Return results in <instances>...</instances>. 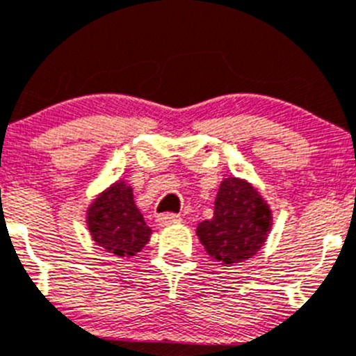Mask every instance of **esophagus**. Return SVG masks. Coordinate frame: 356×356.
Masks as SVG:
<instances>
[{"mask_svg": "<svg viewBox=\"0 0 356 356\" xmlns=\"http://www.w3.org/2000/svg\"><path fill=\"white\" fill-rule=\"evenodd\" d=\"M156 222H158L159 227H166L172 225V223L181 222V216L179 214H161V216L156 218Z\"/></svg>", "mask_w": 356, "mask_h": 356, "instance_id": "obj_1", "label": "esophagus"}]
</instances>
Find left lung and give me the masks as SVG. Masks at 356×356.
<instances>
[{"instance_id":"obj_1","label":"left lung","mask_w":356,"mask_h":356,"mask_svg":"<svg viewBox=\"0 0 356 356\" xmlns=\"http://www.w3.org/2000/svg\"><path fill=\"white\" fill-rule=\"evenodd\" d=\"M273 227V211L246 179L225 177L220 184L214 214L198 223L197 236L209 257L220 264H238L254 257Z\"/></svg>"}]
</instances>
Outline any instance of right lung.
Segmentation results:
<instances>
[{"label":"right lung","mask_w":356,"mask_h":356,"mask_svg":"<svg viewBox=\"0 0 356 356\" xmlns=\"http://www.w3.org/2000/svg\"><path fill=\"white\" fill-rule=\"evenodd\" d=\"M85 223L92 241L120 259L142 252L152 236L126 179L111 182L95 195L85 211Z\"/></svg>","instance_id":"1"}]
</instances>
